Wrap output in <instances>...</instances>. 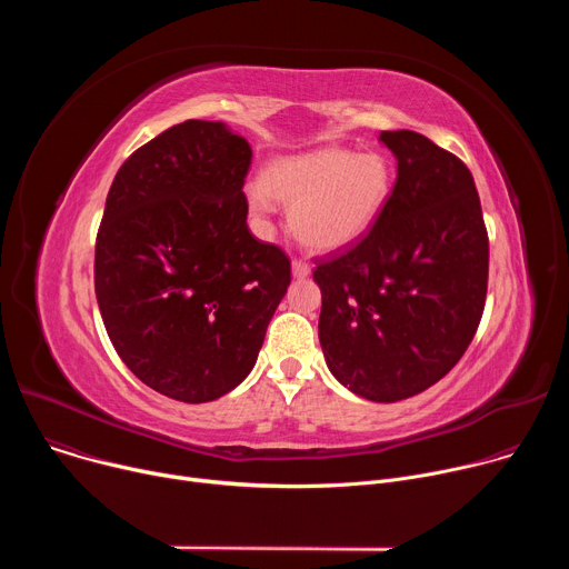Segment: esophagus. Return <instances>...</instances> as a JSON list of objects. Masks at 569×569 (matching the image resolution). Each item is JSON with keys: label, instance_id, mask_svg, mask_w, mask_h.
Listing matches in <instances>:
<instances>
[{"label": "esophagus", "instance_id": "1", "mask_svg": "<svg viewBox=\"0 0 569 569\" xmlns=\"http://www.w3.org/2000/svg\"><path fill=\"white\" fill-rule=\"evenodd\" d=\"M292 277L295 279H306V277H310V266L306 263V261H292Z\"/></svg>", "mask_w": 569, "mask_h": 569}]
</instances>
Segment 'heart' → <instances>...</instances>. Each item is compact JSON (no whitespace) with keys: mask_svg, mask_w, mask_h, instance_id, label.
<instances>
[{"mask_svg":"<svg viewBox=\"0 0 569 569\" xmlns=\"http://www.w3.org/2000/svg\"><path fill=\"white\" fill-rule=\"evenodd\" d=\"M391 189L393 171L382 154L327 146L272 159L263 182L246 187V198L259 218H268L277 200L290 204V227L303 246L338 252L373 229Z\"/></svg>","mask_w":569,"mask_h":569,"instance_id":"b5f03b06","label":"heart"}]
</instances>
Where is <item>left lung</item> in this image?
I'll list each match as a JSON object with an SVG mask.
<instances>
[{
	"mask_svg": "<svg viewBox=\"0 0 569 569\" xmlns=\"http://www.w3.org/2000/svg\"><path fill=\"white\" fill-rule=\"evenodd\" d=\"M396 184L373 229L321 261L319 345L353 393L396 402L441 380L475 338L489 283L475 180L463 161L412 130L380 132Z\"/></svg>",
	"mask_w": 569,
	"mask_h": 569,
	"instance_id": "1",
	"label": "left lung"
}]
</instances>
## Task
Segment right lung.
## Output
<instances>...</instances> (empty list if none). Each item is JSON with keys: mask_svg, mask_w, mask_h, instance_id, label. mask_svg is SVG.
Instances as JSON below:
<instances>
[{"mask_svg": "<svg viewBox=\"0 0 569 569\" xmlns=\"http://www.w3.org/2000/svg\"><path fill=\"white\" fill-rule=\"evenodd\" d=\"M246 137L189 119L119 169L97 233L106 331L150 389L209 402L248 378L290 261L248 229Z\"/></svg>", "mask_w": 569, "mask_h": 569, "instance_id": "add662e5", "label": "right lung"}]
</instances>
